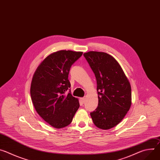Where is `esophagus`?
I'll return each instance as SVG.
<instances>
[{"label":"esophagus","mask_w":160,"mask_h":160,"mask_svg":"<svg viewBox=\"0 0 160 160\" xmlns=\"http://www.w3.org/2000/svg\"><path fill=\"white\" fill-rule=\"evenodd\" d=\"M85 99L84 98H80V102L82 104H83L85 102Z\"/></svg>","instance_id":"1"}]
</instances>
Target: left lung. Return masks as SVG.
Masks as SVG:
<instances>
[{"instance_id": "obj_1", "label": "left lung", "mask_w": 160, "mask_h": 160, "mask_svg": "<svg viewBox=\"0 0 160 160\" xmlns=\"http://www.w3.org/2000/svg\"><path fill=\"white\" fill-rule=\"evenodd\" d=\"M95 74L98 106L90 112L94 125L103 130L117 125L132 104L130 83L118 61L111 55L97 51L83 54Z\"/></svg>"}]
</instances>
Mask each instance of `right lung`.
I'll return each mask as SVG.
<instances>
[{
  "label": "right lung",
  "mask_w": 160,
  "mask_h": 160,
  "mask_svg": "<svg viewBox=\"0 0 160 160\" xmlns=\"http://www.w3.org/2000/svg\"><path fill=\"white\" fill-rule=\"evenodd\" d=\"M83 52L62 50L51 54L37 67L31 83L34 108L44 121L56 128L69 125L79 108L73 97L68 74L72 65Z\"/></svg>",
  "instance_id": "1"
}]
</instances>
